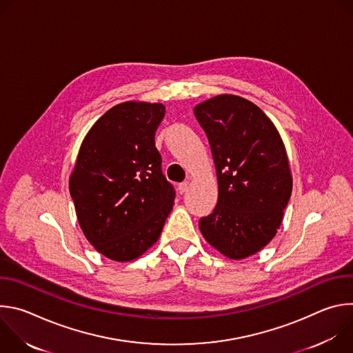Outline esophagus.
<instances>
[{"label":"esophagus","mask_w":353,"mask_h":353,"mask_svg":"<svg viewBox=\"0 0 353 353\" xmlns=\"http://www.w3.org/2000/svg\"><path fill=\"white\" fill-rule=\"evenodd\" d=\"M188 185H190V183H188V181L180 183V184H179V192H180V194H184V192L188 190Z\"/></svg>","instance_id":"1"}]
</instances>
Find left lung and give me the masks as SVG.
I'll return each instance as SVG.
<instances>
[{
	"label": "left lung",
	"mask_w": 353,
	"mask_h": 353,
	"mask_svg": "<svg viewBox=\"0 0 353 353\" xmlns=\"http://www.w3.org/2000/svg\"><path fill=\"white\" fill-rule=\"evenodd\" d=\"M194 114L208 137L219 190L199 230L232 260L253 256L275 236L292 194L285 145L265 113L240 96H215Z\"/></svg>",
	"instance_id": "left-lung-1"
}]
</instances>
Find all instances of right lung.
<instances>
[{
    "label": "right lung",
    "instance_id": "1",
    "mask_svg": "<svg viewBox=\"0 0 353 353\" xmlns=\"http://www.w3.org/2000/svg\"><path fill=\"white\" fill-rule=\"evenodd\" d=\"M163 117L161 103H120L93 124L81 145L70 192L85 237L110 260L143 254L172 212L176 191L155 146Z\"/></svg>",
    "mask_w": 353,
    "mask_h": 353
}]
</instances>
